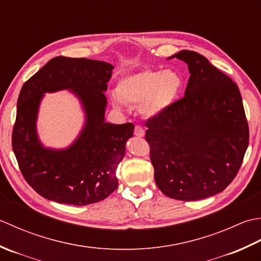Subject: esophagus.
I'll return each instance as SVG.
<instances>
[{
  "label": "esophagus",
  "instance_id": "1",
  "mask_svg": "<svg viewBox=\"0 0 261 261\" xmlns=\"http://www.w3.org/2000/svg\"><path fill=\"white\" fill-rule=\"evenodd\" d=\"M134 134L137 136V137H143L145 135V130L142 128L141 126H135V129H134Z\"/></svg>",
  "mask_w": 261,
  "mask_h": 261
}]
</instances>
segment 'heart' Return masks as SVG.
Wrapping results in <instances>:
<instances>
[{"mask_svg":"<svg viewBox=\"0 0 261 261\" xmlns=\"http://www.w3.org/2000/svg\"><path fill=\"white\" fill-rule=\"evenodd\" d=\"M184 79L174 70H146L123 77L116 87V107L124 103H141V111L146 117L163 114L174 103L182 90Z\"/></svg>","mask_w":261,"mask_h":261,"instance_id":"heart-1","label":"heart"}]
</instances>
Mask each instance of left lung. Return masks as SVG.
Returning a JSON list of instances; mask_svg holds the SVG:
<instances>
[{"instance_id":"8db88e82","label":"left lung","mask_w":261,"mask_h":261,"mask_svg":"<svg viewBox=\"0 0 261 261\" xmlns=\"http://www.w3.org/2000/svg\"><path fill=\"white\" fill-rule=\"evenodd\" d=\"M188 65L185 97L146 121L154 179L162 193L197 200L224 190L240 169L249 144L242 98L232 80L203 55L169 57Z\"/></svg>"}]
</instances>
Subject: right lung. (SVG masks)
I'll return each mask as SVG.
<instances>
[{
  "label": "right lung",
  "mask_w": 261,
  "mask_h": 261,
  "mask_svg": "<svg viewBox=\"0 0 261 261\" xmlns=\"http://www.w3.org/2000/svg\"><path fill=\"white\" fill-rule=\"evenodd\" d=\"M113 70L111 64L102 61L58 56L21 89L12 148L25 181L44 198L83 206L103 200L118 187L116 170L134 125L105 120V92ZM62 89L80 100L86 121L70 147L46 148L36 133L39 106L45 93Z\"/></svg>",
  "instance_id": "right-lung-1"
}]
</instances>
